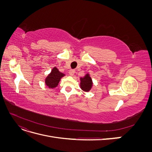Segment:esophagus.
<instances>
[{
	"label": "esophagus",
	"mask_w": 152,
	"mask_h": 152,
	"mask_svg": "<svg viewBox=\"0 0 152 152\" xmlns=\"http://www.w3.org/2000/svg\"><path fill=\"white\" fill-rule=\"evenodd\" d=\"M75 71V70H70V71H69V75H71V76H73V75H74Z\"/></svg>",
	"instance_id": "1"
}]
</instances>
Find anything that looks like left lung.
Wrapping results in <instances>:
<instances>
[{
    "mask_svg": "<svg viewBox=\"0 0 152 152\" xmlns=\"http://www.w3.org/2000/svg\"><path fill=\"white\" fill-rule=\"evenodd\" d=\"M80 80V88L84 91H89L92 88V86H93V81H92V79L89 73H87L84 77H81Z\"/></svg>",
    "mask_w": 152,
    "mask_h": 152,
    "instance_id": "8db88e82",
    "label": "left lung"
}]
</instances>
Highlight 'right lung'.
Returning <instances> with one entry per match:
<instances>
[{"label":"right lung","mask_w":152,"mask_h":152,"mask_svg":"<svg viewBox=\"0 0 152 152\" xmlns=\"http://www.w3.org/2000/svg\"><path fill=\"white\" fill-rule=\"evenodd\" d=\"M65 75L64 73L59 72L56 67H54L52 69L51 72L45 78V83L49 87V88H54L58 85L61 78Z\"/></svg>","instance_id":"add662e5"}]
</instances>
